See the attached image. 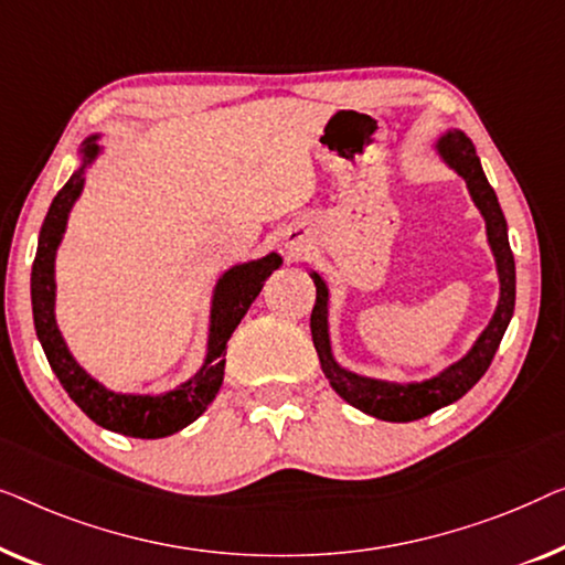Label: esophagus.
Listing matches in <instances>:
<instances>
[{
    "mask_svg": "<svg viewBox=\"0 0 565 565\" xmlns=\"http://www.w3.org/2000/svg\"><path fill=\"white\" fill-rule=\"evenodd\" d=\"M289 248H291V250H299V248H297V243H289Z\"/></svg>",
    "mask_w": 565,
    "mask_h": 565,
    "instance_id": "1",
    "label": "esophagus"
}]
</instances>
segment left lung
Wrapping results in <instances>:
<instances>
[{
    "label": "left lung",
    "instance_id": "1",
    "mask_svg": "<svg viewBox=\"0 0 565 565\" xmlns=\"http://www.w3.org/2000/svg\"><path fill=\"white\" fill-rule=\"evenodd\" d=\"M438 150L445 158V163L466 179L468 192H471L476 206L481 210L483 220H487L489 245L491 250H494L499 284H502L497 312L491 317L489 328L481 332V338L476 340V345L468 351L466 359L452 363L450 369H445L440 373V376L423 381V384H388V381L363 379L355 376L351 371L340 369L330 351L328 286H324L320 276L312 274L317 286V299L312 307V317H309V328H312V340L317 355H320L324 376H328L330 386L335 388L348 404H353L355 409L365 412V415L386 419V423H412V419L433 415L435 409L460 399V396L487 373L514 312V256L510 248V237H507V220L502 214V206L497 202L494 189L489 186L487 177H483L473 142L468 140L466 132L452 130L438 140Z\"/></svg>",
    "mask_w": 565,
    "mask_h": 565
}]
</instances>
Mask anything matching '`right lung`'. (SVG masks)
<instances>
[{
	"mask_svg": "<svg viewBox=\"0 0 565 565\" xmlns=\"http://www.w3.org/2000/svg\"><path fill=\"white\" fill-rule=\"evenodd\" d=\"M97 135L86 140L82 148L84 163L66 181V186L55 194L51 210L38 237V253L33 260V276H30V294H33V320L35 332L41 340L45 359L51 363L61 386L66 388L82 412L94 423L107 427V430L127 435V438H166V435L179 433L181 427L194 423L202 412L210 407L214 394L220 392L222 376H225V348L233 330L248 312L253 299L264 289V281L281 266V258L271 256L250 260V264L235 266L222 276L214 289L212 299V322H210V345H206V361L196 376L186 384L173 388L161 396H140V394H115L107 392L99 381H94L82 365L74 361L63 343L58 324H55L53 305H55V279L53 264L55 250H58L63 230L74 202L84 189V169L99 153Z\"/></svg>",
	"mask_w": 565,
	"mask_h": 565,
	"instance_id": "obj_1",
	"label": "right lung"
}]
</instances>
